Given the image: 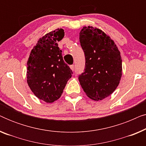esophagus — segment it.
Instances as JSON below:
<instances>
[{
	"instance_id": "esophagus-1",
	"label": "esophagus",
	"mask_w": 146,
	"mask_h": 146,
	"mask_svg": "<svg viewBox=\"0 0 146 146\" xmlns=\"http://www.w3.org/2000/svg\"><path fill=\"white\" fill-rule=\"evenodd\" d=\"M70 68H71V70H74V68H75V67H74V65H71L70 66Z\"/></svg>"
}]
</instances>
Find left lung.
Masks as SVG:
<instances>
[{
  "label": "left lung",
  "instance_id": "left-lung-1",
  "mask_svg": "<svg viewBox=\"0 0 146 146\" xmlns=\"http://www.w3.org/2000/svg\"><path fill=\"white\" fill-rule=\"evenodd\" d=\"M80 42L85 55V68L78 80L90 98L98 101L111 94L121 77L122 63L114 42L103 31L84 27Z\"/></svg>",
  "mask_w": 146,
  "mask_h": 146
}]
</instances>
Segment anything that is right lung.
I'll return each instance as SVG.
<instances>
[{
  "label": "right lung",
  "instance_id": "right-lung-1",
  "mask_svg": "<svg viewBox=\"0 0 146 146\" xmlns=\"http://www.w3.org/2000/svg\"><path fill=\"white\" fill-rule=\"evenodd\" d=\"M64 36L58 29L40 38L27 62V82L36 96L52 103L61 96L72 71L64 62L57 42Z\"/></svg>",
  "mask_w": 146,
  "mask_h": 146
}]
</instances>
